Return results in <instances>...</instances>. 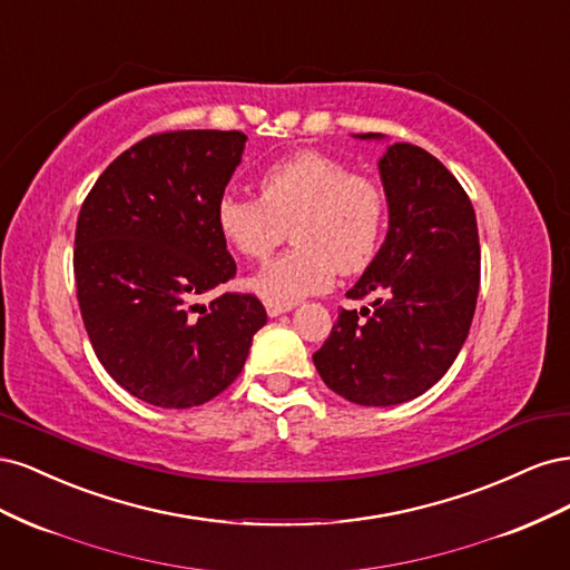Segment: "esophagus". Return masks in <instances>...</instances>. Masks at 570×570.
Here are the masks:
<instances>
[{
  "mask_svg": "<svg viewBox=\"0 0 570 570\" xmlns=\"http://www.w3.org/2000/svg\"><path fill=\"white\" fill-rule=\"evenodd\" d=\"M295 304H278V302H266V312L268 316H281L285 312H289V308Z\"/></svg>",
  "mask_w": 570,
  "mask_h": 570,
  "instance_id": "obj_1",
  "label": "esophagus"
}]
</instances>
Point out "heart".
Returning a JSON list of instances; mask_svg holds the SVG:
<instances>
[{"mask_svg":"<svg viewBox=\"0 0 570 570\" xmlns=\"http://www.w3.org/2000/svg\"><path fill=\"white\" fill-rule=\"evenodd\" d=\"M216 223L223 239L249 262H266L289 228L295 247L258 271L249 287L266 302L295 304L323 292L335 271L354 275L373 262L385 226V195L344 161L308 149L268 166L258 199L223 195Z\"/></svg>","mask_w":570,"mask_h":570,"instance_id":"obj_1","label":"heart"}]
</instances>
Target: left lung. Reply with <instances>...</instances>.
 <instances>
[{"label":"left lung","instance_id":"left-lung-1","mask_svg":"<svg viewBox=\"0 0 570 570\" xmlns=\"http://www.w3.org/2000/svg\"><path fill=\"white\" fill-rule=\"evenodd\" d=\"M361 137H375L366 132ZM390 230L314 354L323 383L361 406H392L433 387L469 335L480 287L473 204L433 154L394 142L381 159Z\"/></svg>","mask_w":570,"mask_h":570}]
</instances>
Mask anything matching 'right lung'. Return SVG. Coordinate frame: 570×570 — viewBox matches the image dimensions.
<instances>
[{
  "label": "right lung",
  "instance_id": "1",
  "mask_svg": "<svg viewBox=\"0 0 570 570\" xmlns=\"http://www.w3.org/2000/svg\"><path fill=\"white\" fill-rule=\"evenodd\" d=\"M239 130L151 132L116 157L80 206L73 273L99 364L137 400L187 409L245 366L266 323L256 295L209 292L237 266L216 204L243 159Z\"/></svg>",
  "mask_w": 570,
  "mask_h": 570
}]
</instances>
